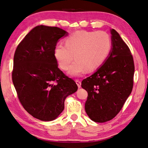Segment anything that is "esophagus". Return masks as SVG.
Segmentation results:
<instances>
[{
  "mask_svg": "<svg viewBox=\"0 0 148 148\" xmlns=\"http://www.w3.org/2000/svg\"><path fill=\"white\" fill-rule=\"evenodd\" d=\"M76 84H77V86H78V88H81V81L80 80H79V79H76Z\"/></svg>",
  "mask_w": 148,
  "mask_h": 148,
  "instance_id": "esophagus-1",
  "label": "esophagus"
}]
</instances>
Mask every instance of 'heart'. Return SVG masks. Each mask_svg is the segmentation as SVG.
I'll return each instance as SVG.
<instances>
[{"label":"heart","mask_w":148,"mask_h":148,"mask_svg":"<svg viewBox=\"0 0 148 148\" xmlns=\"http://www.w3.org/2000/svg\"><path fill=\"white\" fill-rule=\"evenodd\" d=\"M65 45L58 44L54 49V57L59 67L67 71L71 62L69 74L79 76L86 71L92 72L99 68L110 54L112 48L111 37L105 31L80 30L65 40Z\"/></svg>","instance_id":"1"}]
</instances>
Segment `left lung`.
I'll list each match as a JSON object with an SVG mask.
<instances>
[{
  "label": "left lung",
  "mask_w": 148,
  "mask_h": 148,
  "mask_svg": "<svg viewBox=\"0 0 148 148\" xmlns=\"http://www.w3.org/2000/svg\"><path fill=\"white\" fill-rule=\"evenodd\" d=\"M112 49L105 63L81 82L88 92L85 111L95 122L111 120L121 111L134 85V62L127 44L111 30Z\"/></svg>",
  "instance_id": "obj_1"
}]
</instances>
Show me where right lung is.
Instances as JSON below:
<instances>
[{
    "label": "right lung",
    "instance_id": "add662e5",
    "mask_svg": "<svg viewBox=\"0 0 148 148\" xmlns=\"http://www.w3.org/2000/svg\"><path fill=\"white\" fill-rule=\"evenodd\" d=\"M67 34L58 27L37 26L14 53L12 79L18 99L30 115L41 121L57 118L64 111L66 97L77 90L54 57L58 40Z\"/></svg>",
    "mask_w": 148,
    "mask_h": 148
}]
</instances>
